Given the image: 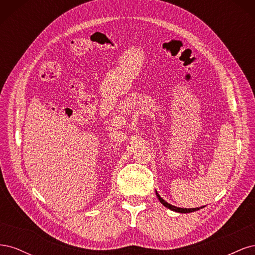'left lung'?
<instances>
[{"instance_id": "1", "label": "left lung", "mask_w": 255, "mask_h": 255, "mask_svg": "<svg viewBox=\"0 0 255 255\" xmlns=\"http://www.w3.org/2000/svg\"><path fill=\"white\" fill-rule=\"evenodd\" d=\"M155 192H156V196H157V198H158V200H159V202L163 204L165 207H167V208H169V210H171V211H173V212H176V213H181V214H187V213H192V212H196V211H199L200 208H202L203 206H201V207H197V208H182V207H176V206H174V205H171V204H169L168 202H166L165 200L161 198L159 195H158V192L155 190Z\"/></svg>"}]
</instances>
